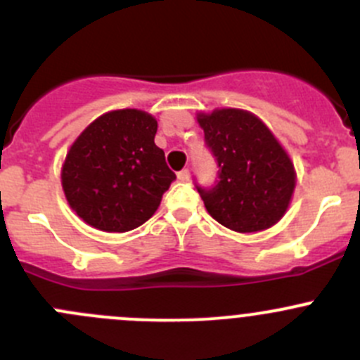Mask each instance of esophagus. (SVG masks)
Instances as JSON below:
<instances>
[{
	"instance_id": "1",
	"label": "esophagus",
	"mask_w": 360,
	"mask_h": 360,
	"mask_svg": "<svg viewBox=\"0 0 360 360\" xmlns=\"http://www.w3.org/2000/svg\"><path fill=\"white\" fill-rule=\"evenodd\" d=\"M177 179L183 181V183L190 181V169H183L181 172H177Z\"/></svg>"
}]
</instances>
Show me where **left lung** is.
Returning <instances> with one entry per match:
<instances>
[{
  "label": "left lung",
  "mask_w": 360,
  "mask_h": 360,
  "mask_svg": "<svg viewBox=\"0 0 360 360\" xmlns=\"http://www.w3.org/2000/svg\"><path fill=\"white\" fill-rule=\"evenodd\" d=\"M217 165L212 186L195 188L210 216L238 233L274 226L291 202L296 176L284 148L257 116L242 110L198 115Z\"/></svg>",
  "instance_id": "1"
}]
</instances>
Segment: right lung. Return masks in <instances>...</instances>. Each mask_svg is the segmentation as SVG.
Returning <instances> with one entry per match:
<instances>
[{"instance_id": "add662e5", "label": "right lung", "mask_w": 360, "mask_h": 360, "mask_svg": "<svg viewBox=\"0 0 360 360\" xmlns=\"http://www.w3.org/2000/svg\"><path fill=\"white\" fill-rule=\"evenodd\" d=\"M157 129L148 112L118 110L79 134L63 165V188L85 223L123 233L153 216L176 179L155 144Z\"/></svg>"}]
</instances>
